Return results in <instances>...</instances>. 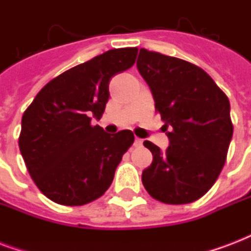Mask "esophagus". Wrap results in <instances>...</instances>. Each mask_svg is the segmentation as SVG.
Returning <instances> with one entry per match:
<instances>
[{"instance_id": "1", "label": "esophagus", "mask_w": 251, "mask_h": 251, "mask_svg": "<svg viewBox=\"0 0 251 251\" xmlns=\"http://www.w3.org/2000/svg\"><path fill=\"white\" fill-rule=\"evenodd\" d=\"M142 143H143V139H141V138L135 137V139H134V146H142Z\"/></svg>"}]
</instances>
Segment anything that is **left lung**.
<instances>
[{
    "label": "left lung",
    "mask_w": 251,
    "mask_h": 251,
    "mask_svg": "<svg viewBox=\"0 0 251 251\" xmlns=\"http://www.w3.org/2000/svg\"><path fill=\"white\" fill-rule=\"evenodd\" d=\"M137 68L169 139L165 151L143 142L153 156L142 173L143 186L163 203L194 202L210 190L226 163L233 135L229 100L204 70L181 58L141 49Z\"/></svg>",
    "instance_id": "8db88e82"
}]
</instances>
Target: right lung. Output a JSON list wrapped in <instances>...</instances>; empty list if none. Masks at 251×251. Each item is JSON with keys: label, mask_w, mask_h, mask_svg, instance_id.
Returning a JSON list of instances; mask_svg holds the SVG:
<instances>
[{"label": "right lung", "mask_w": 251, "mask_h": 251, "mask_svg": "<svg viewBox=\"0 0 251 251\" xmlns=\"http://www.w3.org/2000/svg\"><path fill=\"white\" fill-rule=\"evenodd\" d=\"M137 48L110 49L45 84L22 117L19 150L29 176L50 201L82 206L101 197L113 181L134 134H108L100 118L112 76L131 68Z\"/></svg>", "instance_id": "right-lung-1"}]
</instances>
